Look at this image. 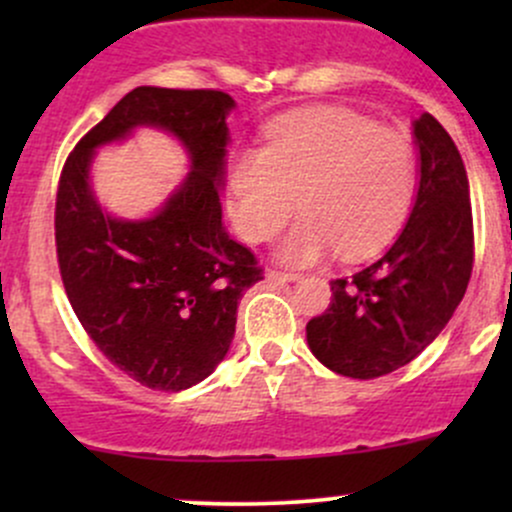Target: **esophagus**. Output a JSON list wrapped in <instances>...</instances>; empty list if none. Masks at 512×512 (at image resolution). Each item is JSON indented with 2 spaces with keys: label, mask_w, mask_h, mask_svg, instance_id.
<instances>
[{
  "label": "esophagus",
  "mask_w": 512,
  "mask_h": 512,
  "mask_svg": "<svg viewBox=\"0 0 512 512\" xmlns=\"http://www.w3.org/2000/svg\"><path fill=\"white\" fill-rule=\"evenodd\" d=\"M267 279L279 281V284H286V281H296L298 274H293V272H279V269H269Z\"/></svg>",
  "instance_id": "esophagus-1"
}]
</instances>
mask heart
<instances>
[{
    "instance_id": "heart-1",
    "label": "heart",
    "mask_w": 512,
    "mask_h": 512,
    "mask_svg": "<svg viewBox=\"0 0 512 512\" xmlns=\"http://www.w3.org/2000/svg\"><path fill=\"white\" fill-rule=\"evenodd\" d=\"M231 214L250 243L269 240L298 211L279 257L310 264L337 250L373 257L397 236L416 192V156L402 134L342 108L291 113L269 127L267 149H243L228 170Z\"/></svg>"
}]
</instances>
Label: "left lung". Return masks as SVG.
Returning a JSON list of instances; mask_svg holds the SVG:
<instances>
[{
  "instance_id": "obj_1",
  "label": "left lung",
  "mask_w": 512,
  "mask_h": 512,
  "mask_svg": "<svg viewBox=\"0 0 512 512\" xmlns=\"http://www.w3.org/2000/svg\"><path fill=\"white\" fill-rule=\"evenodd\" d=\"M419 151L414 207L392 248L351 279L305 327L322 366L370 380L414 361L443 332L474 262L472 204L462 156L431 113L411 122Z\"/></svg>"
}]
</instances>
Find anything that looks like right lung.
Returning <instances> with one entry per match:
<instances>
[{"label": "right lung", "instance_id": "add662e5", "mask_svg": "<svg viewBox=\"0 0 512 512\" xmlns=\"http://www.w3.org/2000/svg\"><path fill=\"white\" fill-rule=\"evenodd\" d=\"M233 108L223 91L139 86L64 163L55 240L69 303L105 358L151 390L209 378L231 349L240 298L262 279L221 221ZM142 126L170 133L191 173L154 215L122 220L97 202L90 166L98 148Z\"/></svg>", "mask_w": 512, "mask_h": 512}]
</instances>
